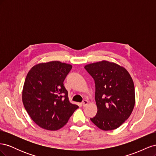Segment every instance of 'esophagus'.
I'll return each mask as SVG.
<instances>
[{"mask_svg":"<svg viewBox=\"0 0 156 156\" xmlns=\"http://www.w3.org/2000/svg\"><path fill=\"white\" fill-rule=\"evenodd\" d=\"M88 101L87 100H84L83 101V103H82V105L83 107H85V106H87L88 105Z\"/></svg>","mask_w":156,"mask_h":156,"instance_id":"esophagus-1","label":"esophagus"}]
</instances>
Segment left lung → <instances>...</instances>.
Segmentation results:
<instances>
[{
  "label": "left lung",
  "instance_id": "obj_1",
  "mask_svg": "<svg viewBox=\"0 0 156 156\" xmlns=\"http://www.w3.org/2000/svg\"><path fill=\"white\" fill-rule=\"evenodd\" d=\"M84 68L94 79L96 115L91 121L103 131L115 129L131 115L135 103V87L123 66L102 60Z\"/></svg>",
  "mask_w": 156,
  "mask_h": 156
}]
</instances>
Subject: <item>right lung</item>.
<instances>
[{"mask_svg":"<svg viewBox=\"0 0 156 156\" xmlns=\"http://www.w3.org/2000/svg\"><path fill=\"white\" fill-rule=\"evenodd\" d=\"M72 68L71 64L51 61L37 64L28 72L22 100L32 120L41 128L60 129L79 107L69 101L63 84Z\"/></svg>","mask_w":156,"mask_h":156,"instance_id":"obj_1","label":"right lung"}]
</instances>
